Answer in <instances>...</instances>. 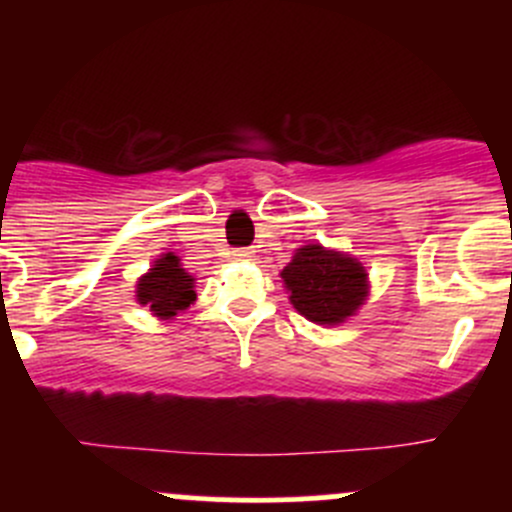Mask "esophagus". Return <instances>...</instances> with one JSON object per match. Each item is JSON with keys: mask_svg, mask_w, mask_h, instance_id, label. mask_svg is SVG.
Returning a JSON list of instances; mask_svg holds the SVG:
<instances>
[{"mask_svg": "<svg viewBox=\"0 0 512 512\" xmlns=\"http://www.w3.org/2000/svg\"><path fill=\"white\" fill-rule=\"evenodd\" d=\"M232 255H235V260H250V257L255 255V252H252L250 247H240V250H235V252H232Z\"/></svg>", "mask_w": 512, "mask_h": 512, "instance_id": "esophagus-1", "label": "esophagus"}]
</instances>
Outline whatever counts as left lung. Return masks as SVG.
<instances>
[{"label": "left lung", "instance_id": "8db88e82", "mask_svg": "<svg viewBox=\"0 0 512 512\" xmlns=\"http://www.w3.org/2000/svg\"><path fill=\"white\" fill-rule=\"evenodd\" d=\"M280 277L292 307L322 327H339L369 299L366 267L347 252L319 242L297 247Z\"/></svg>", "mask_w": 512, "mask_h": 512}]
</instances>
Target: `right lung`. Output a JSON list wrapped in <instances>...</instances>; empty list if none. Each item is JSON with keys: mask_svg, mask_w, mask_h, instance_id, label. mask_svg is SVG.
<instances>
[{"mask_svg": "<svg viewBox=\"0 0 512 512\" xmlns=\"http://www.w3.org/2000/svg\"><path fill=\"white\" fill-rule=\"evenodd\" d=\"M195 299V277L185 270L175 252L158 255L151 270L136 282V302L151 309L160 322L178 317V312H185Z\"/></svg>", "mask_w": 512, "mask_h": 512, "instance_id": "add662e5", "label": "right lung"}]
</instances>
